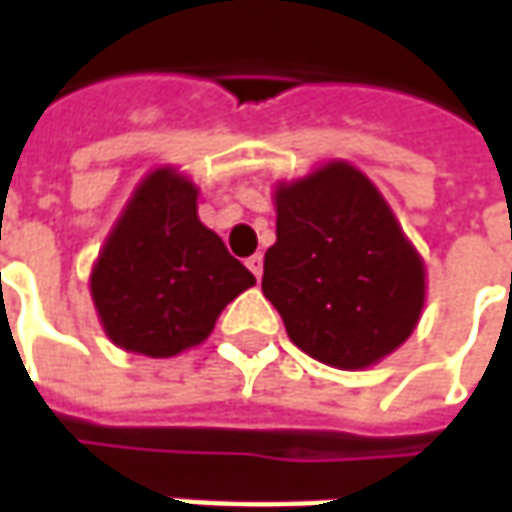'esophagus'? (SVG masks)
Instances as JSON below:
<instances>
[{
    "label": "esophagus",
    "mask_w": 512,
    "mask_h": 512,
    "mask_svg": "<svg viewBox=\"0 0 512 512\" xmlns=\"http://www.w3.org/2000/svg\"><path fill=\"white\" fill-rule=\"evenodd\" d=\"M246 266H249V271L255 274L257 280L263 277V255H252L249 260H246Z\"/></svg>",
    "instance_id": "34e87169"
}]
</instances>
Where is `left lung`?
I'll return each mask as SVG.
<instances>
[{
  "label": "left lung",
  "instance_id": "1",
  "mask_svg": "<svg viewBox=\"0 0 512 512\" xmlns=\"http://www.w3.org/2000/svg\"><path fill=\"white\" fill-rule=\"evenodd\" d=\"M274 207L263 294L288 339L336 370L395 353L423 314L426 263L381 190L356 165L330 159L274 184Z\"/></svg>",
  "mask_w": 512,
  "mask_h": 512
}]
</instances>
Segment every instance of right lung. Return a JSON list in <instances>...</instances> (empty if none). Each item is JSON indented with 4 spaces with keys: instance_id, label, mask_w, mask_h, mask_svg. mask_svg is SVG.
I'll return each instance as SVG.
<instances>
[{
    "instance_id": "1",
    "label": "right lung",
    "mask_w": 512,
    "mask_h": 512,
    "mask_svg": "<svg viewBox=\"0 0 512 512\" xmlns=\"http://www.w3.org/2000/svg\"><path fill=\"white\" fill-rule=\"evenodd\" d=\"M252 285L255 274L198 221L193 179L170 165L137 184L89 274L106 336L148 358L204 342L221 311Z\"/></svg>"
}]
</instances>
